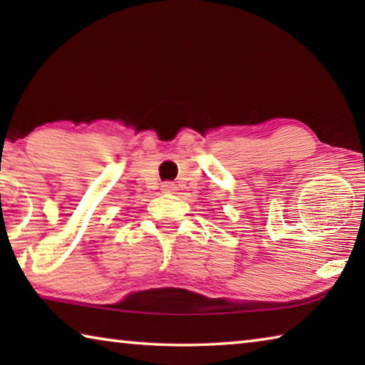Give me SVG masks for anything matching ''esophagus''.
Listing matches in <instances>:
<instances>
[{
	"instance_id": "obj_1",
	"label": "esophagus",
	"mask_w": 365,
	"mask_h": 365,
	"mask_svg": "<svg viewBox=\"0 0 365 365\" xmlns=\"http://www.w3.org/2000/svg\"><path fill=\"white\" fill-rule=\"evenodd\" d=\"M175 185L172 182H165L163 183V191H165V193H172V191H175Z\"/></svg>"
}]
</instances>
